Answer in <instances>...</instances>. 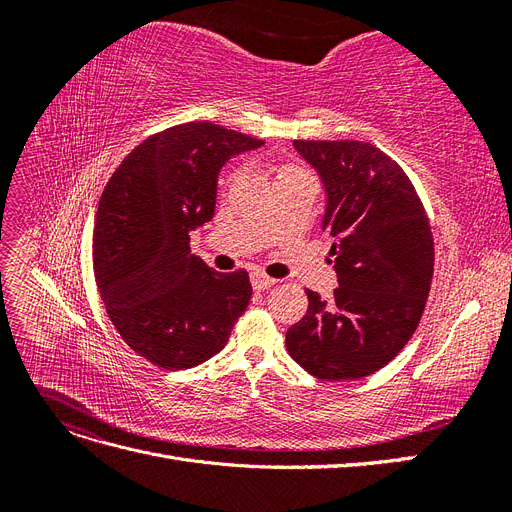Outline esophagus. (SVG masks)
Here are the masks:
<instances>
[{"mask_svg":"<svg viewBox=\"0 0 512 512\" xmlns=\"http://www.w3.org/2000/svg\"><path fill=\"white\" fill-rule=\"evenodd\" d=\"M250 280H252V286L256 290H267V288H271L277 282V280H273V277L265 275L262 271H252L250 273Z\"/></svg>","mask_w":512,"mask_h":512,"instance_id":"esophagus-1","label":"esophagus"}]
</instances>
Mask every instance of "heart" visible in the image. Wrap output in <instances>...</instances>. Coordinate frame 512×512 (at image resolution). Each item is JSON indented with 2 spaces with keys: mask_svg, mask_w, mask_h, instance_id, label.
<instances>
[{
  "mask_svg": "<svg viewBox=\"0 0 512 512\" xmlns=\"http://www.w3.org/2000/svg\"><path fill=\"white\" fill-rule=\"evenodd\" d=\"M297 173H303V170H301L299 166H294V164H280V166L275 168V183L280 181V179H284V177L297 175Z\"/></svg>",
  "mask_w": 512,
  "mask_h": 512,
  "instance_id": "obj_1",
  "label": "heart"
}]
</instances>
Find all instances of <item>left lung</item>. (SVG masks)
Returning <instances> with one entry per match:
<instances>
[{
    "label": "left lung",
    "instance_id": "1",
    "mask_svg": "<svg viewBox=\"0 0 512 512\" xmlns=\"http://www.w3.org/2000/svg\"><path fill=\"white\" fill-rule=\"evenodd\" d=\"M327 188L322 228L339 286L307 294L286 331L288 354L318 380H356L391 363L425 312L433 235L410 177L363 141H294Z\"/></svg>",
    "mask_w": 512,
    "mask_h": 512
}]
</instances>
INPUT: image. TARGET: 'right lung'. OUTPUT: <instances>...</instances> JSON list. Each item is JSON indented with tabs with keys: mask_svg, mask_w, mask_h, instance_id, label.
I'll list each match as a JSON object with an SVG mask.
<instances>
[{
	"mask_svg": "<svg viewBox=\"0 0 512 512\" xmlns=\"http://www.w3.org/2000/svg\"><path fill=\"white\" fill-rule=\"evenodd\" d=\"M265 141L190 121L151 134L117 166L94 228V275L106 314L138 356L188 369L218 354L252 299L245 269L218 273L190 254L213 218L218 173Z\"/></svg>",
	"mask_w": 512,
	"mask_h": 512,
	"instance_id": "obj_1",
	"label": "right lung"
}]
</instances>
